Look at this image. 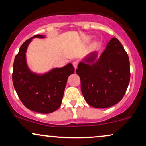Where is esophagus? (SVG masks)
<instances>
[{
	"label": "esophagus",
	"mask_w": 146,
	"mask_h": 146,
	"mask_svg": "<svg viewBox=\"0 0 146 146\" xmlns=\"http://www.w3.org/2000/svg\"><path fill=\"white\" fill-rule=\"evenodd\" d=\"M73 65L74 66V68L76 69L77 68H78V61H74V62H73Z\"/></svg>",
	"instance_id": "obj_1"
}]
</instances>
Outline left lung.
<instances>
[{
  "label": "left lung",
  "mask_w": 146,
  "mask_h": 146,
  "mask_svg": "<svg viewBox=\"0 0 146 146\" xmlns=\"http://www.w3.org/2000/svg\"><path fill=\"white\" fill-rule=\"evenodd\" d=\"M84 99L95 108H107L123 98L130 81L128 54L116 38H112L99 58L91 52L78 64Z\"/></svg>",
  "instance_id": "obj_1"
}]
</instances>
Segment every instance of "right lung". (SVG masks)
<instances>
[{"mask_svg":"<svg viewBox=\"0 0 146 146\" xmlns=\"http://www.w3.org/2000/svg\"><path fill=\"white\" fill-rule=\"evenodd\" d=\"M35 38H44L45 35H35L21 45L14 60L12 80L14 88L26 108L37 113H50L60 106L67 79L75 68L68 63L43 74L31 71L26 62V52Z\"/></svg>","mask_w":146,"mask_h":146,"instance_id":"right-lung-1","label":"right lung"}]
</instances>
